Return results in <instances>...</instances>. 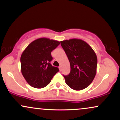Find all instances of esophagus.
Segmentation results:
<instances>
[{
  "instance_id": "34e87169",
  "label": "esophagus",
  "mask_w": 120,
  "mask_h": 120,
  "mask_svg": "<svg viewBox=\"0 0 120 120\" xmlns=\"http://www.w3.org/2000/svg\"><path fill=\"white\" fill-rule=\"evenodd\" d=\"M59 70H60V71H61V66H59Z\"/></svg>"
}]
</instances>
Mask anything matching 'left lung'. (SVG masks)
<instances>
[{"label": "left lung", "instance_id": "8db88e82", "mask_svg": "<svg viewBox=\"0 0 120 120\" xmlns=\"http://www.w3.org/2000/svg\"><path fill=\"white\" fill-rule=\"evenodd\" d=\"M60 43L71 65L70 73L64 75L65 83L74 90H83L91 83L96 75V53L81 39H71Z\"/></svg>", "mask_w": 120, "mask_h": 120}]
</instances>
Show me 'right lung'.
<instances>
[{"label":"right lung","instance_id":"add662e5","mask_svg":"<svg viewBox=\"0 0 120 120\" xmlns=\"http://www.w3.org/2000/svg\"><path fill=\"white\" fill-rule=\"evenodd\" d=\"M60 42L46 38L37 39L27 46L21 56V73L26 82L37 89L46 87L59 71L50 62L51 52Z\"/></svg>","mask_w":120,"mask_h":120}]
</instances>
